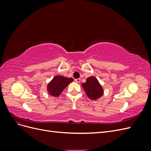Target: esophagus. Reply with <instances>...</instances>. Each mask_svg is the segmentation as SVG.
<instances>
[{"label": "esophagus", "mask_w": 151, "mask_h": 151, "mask_svg": "<svg viewBox=\"0 0 151 151\" xmlns=\"http://www.w3.org/2000/svg\"><path fill=\"white\" fill-rule=\"evenodd\" d=\"M74 81H75L76 83H79L80 82H81V79H80V78H79V79H75Z\"/></svg>", "instance_id": "obj_1"}]
</instances>
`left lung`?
Listing matches in <instances>:
<instances>
[{
	"mask_svg": "<svg viewBox=\"0 0 151 151\" xmlns=\"http://www.w3.org/2000/svg\"><path fill=\"white\" fill-rule=\"evenodd\" d=\"M81 86L84 89L88 97L92 100L99 99L104 94L103 88L98 79L94 76L88 77L86 83H83Z\"/></svg>",
	"mask_w": 151,
	"mask_h": 151,
	"instance_id": "left-lung-1",
	"label": "left lung"
}]
</instances>
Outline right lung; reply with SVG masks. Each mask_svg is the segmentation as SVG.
I'll use <instances>...</instances> for the list:
<instances>
[{"label":"right lung","instance_id":"add662e5","mask_svg":"<svg viewBox=\"0 0 151 151\" xmlns=\"http://www.w3.org/2000/svg\"><path fill=\"white\" fill-rule=\"evenodd\" d=\"M73 81L74 79L72 77H66L60 75L54 76L47 84L48 94L53 97L59 96L63 89Z\"/></svg>","mask_w":151,"mask_h":151}]
</instances>
